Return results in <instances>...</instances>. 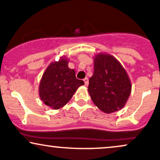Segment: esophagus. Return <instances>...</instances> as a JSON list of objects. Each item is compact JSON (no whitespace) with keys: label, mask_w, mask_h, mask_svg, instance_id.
<instances>
[{"label":"esophagus","mask_w":160,"mask_h":160,"mask_svg":"<svg viewBox=\"0 0 160 160\" xmlns=\"http://www.w3.org/2000/svg\"><path fill=\"white\" fill-rule=\"evenodd\" d=\"M83 81H84V83H85V86H87L88 85H89V79H88L87 78H84Z\"/></svg>","instance_id":"1"}]
</instances>
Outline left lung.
Returning a JSON list of instances; mask_svg holds the SVG:
<instances>
[{"label": "left lung", "mask_w": 160, "mask_h": 160, "mask_svg": "<svg viewBox=\"0 0 160 160\" xmlns=\"http://www.w3.org/2000/svg\"><path fill=\"white\" fill-rule=\"evenodd\" d=\"M88 86L93 103L102 111L111 113L122 109L132 91V83L120 62L108 53L94 57V74Z\"/></svg>", "instance_id": "left-lung-1"}]
</instances>
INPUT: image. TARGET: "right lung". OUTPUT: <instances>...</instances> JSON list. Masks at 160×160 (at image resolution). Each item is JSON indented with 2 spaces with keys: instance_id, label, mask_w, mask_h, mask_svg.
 I'll return each instance as SVG.
<instances>
[{
  "instance_id": "add662e5",
  "label": "right lung",
  "mask_w": 160,
  "mask_h": 160,
  "mask_svg": "<svg viewBox=\"0 0 160 160\" xmlns=\"http://www.w3.org/2000/svg\"><path fill=\"white\" fill-rule=\"evenodd\" d=\"M69 59L60 57L51 62L45 70L39 85V96L46 105L58 110L71 100L77 89L84 85L75 76V71L69 68Z\"/></svg>"
}]
</instances>
